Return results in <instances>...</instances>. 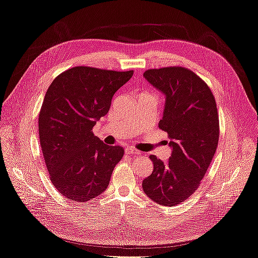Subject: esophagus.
<instances>
[{
  "label": "esophagus",
  "mask_w": 258,
  "mask_h": 258,
  "mask_svg": "<svg viewBox=\"0 0 258 258\" xmlns=\"http://www.w3.org/2000/svg\"><path fill=\"white\" fill-rule=\"evenodd\" d=\"M126 154H130V155H140L139 151L135 150V148H126Z\"/></svg>",
  "instance_id": "1"
}]
</instances>
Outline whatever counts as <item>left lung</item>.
I'll return each mask as SVG.
<instances>
[{
	"mask_svg": "<svg viewBox=\"0 0 258 258\" xmlns=\"http://www.w3.org/2000/svg\"><path fill=\"white\" fill-rule=\"evenodd\" d=\"M143 76L166 97L159 128L167 132L172 153L167 162L150 156L154 170L142 188L157 205L173 207L198 188L214 157L220 137L215 99L188 69H153Z\"/></svg>",
	"mask_w": 258,
	"mask_h": 258,
	"instance_id": "obj_1",
	"label": "left lung"
}]
</instances>
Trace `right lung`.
<instances>
[{"mask_svg":"<svg viewBox=\"0 0 258 258\" xmlns=\"http://www.w3.org/2000/svg\"><path fill=\"white\" fill-rule=\"evenodd\" d=\"M132 75L75 67L59 74L46 91L38 115L42 152L51 183L71 201L86 202L102 194L122 158V147L104 144L92 128Z\"/></svg>","mask_w":258,"mask_h":258,"instance_id":"1","label":"right lung"}]
</instances>
